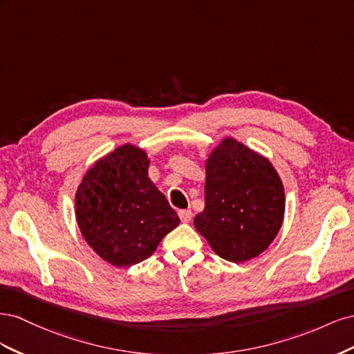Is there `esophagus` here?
<instances>
[{"label": "esophagus", "instance_id": "esophagus-1", "mask_svg": "<svg viewBox=\"0 0 354 354\" xmlns=\"http://www.w3.org/2000/svg\"><path fill=\"white\" fill-rule=\"evenodd\" d=\"M178 217L183 223H189L192 220V211L190 209H180L178 211Z\"/></svg>", "mask_w": 354, "mask_h": 354}]
</instances>
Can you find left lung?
Here are the masks:
<instances>
[{
  "mask_svg": "<svg viewBox=\"0 0 354 354\" xmlns=\"http://www.w3.org/2000/svg\"><path fill=\"white\" fill-rule=\"evenodd\" d=\"M205 208L196 230L221 259L243 263L269 248L283 221L285 192L272 162L232 137L205 160Z\"/></svg>",
  "mask_w": 354,
  "mask_h": 354,
  "instance_id": "left-lung-1",
  "label": "left lung"
}]
</instances>
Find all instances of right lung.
Wrapping results in <instances>:
<instances>
[{
  "label": "right lung",
  "mask_w": 354,
  "mask_h": 354,
  "mask_svg": "<svg viewBox=\"0 0 354 354\" xmlns=\"http://www.w3.org/2000/svg\"><path fill=\"white\" fill-rule=\"evenodd\" d=\"M147 169L143 149L122 145L87 171L75 195V216L85 242L115 267L149 259L180 223Z\"/></svg>",
  "instance_id": "right-lung-1"
}]
</instances>
